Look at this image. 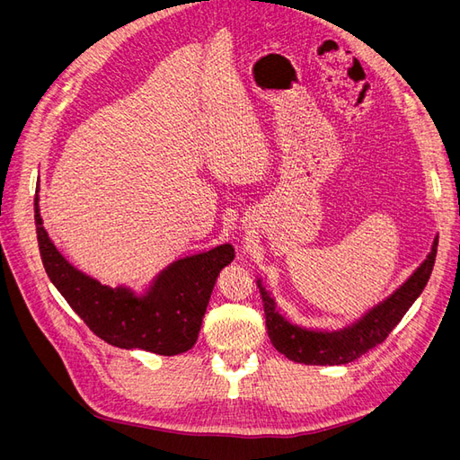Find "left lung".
<instances>
[{"label": "left lung", "instance_id": "left-lung-1", "mask_svg": "<svg viewBox=\"0 0 460 460\" xmlns=\"http://www.w3.org/2000/svg\"><path fill=\"white\" fill-rule=\"evenodd\" d=\"M438 253V238L428 259L420 264L416 272L402 284L392 297H387L378 307H374L351 328L341 332H313L289 324L278 314L274 301L261 288V299L267 318L269 338L274 347L288 358L305 365H345L368 353L376 345L382 343L399 320L405 316L411 305L422 294L428 278L431 274Z\"/></svg>", "mask_w": 460, "mask_h": 460}]
</instances>
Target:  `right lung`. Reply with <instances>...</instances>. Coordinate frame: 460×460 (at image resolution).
Wrapping results in <instances>:
<instances>
[{"label": "right lung", "instance_id": "right-lung-1", "mask_svg": "<svg viewBox=\"0 0 460 460\" xmlns=\"http://www.w3.org/2000/svg\"><path fill=\"white\" fill-rule=\"evenodd\" d=\"M34 222L41 262L53 286L97 338L120 349L169 357L191 349L218 272L234 259L230 243L180 259L157 278L146 296L136 297L127 288L102 286L65 261L41 226L38 198Z\"/></svg>", "mask_w": 460, "mask_h": 460}]
</instances>
